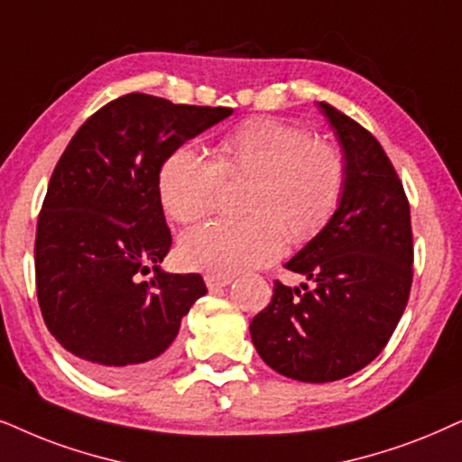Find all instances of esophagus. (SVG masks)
I'll return each mask as SVG.
<instances>
[{"label": "esophagus", "mask_w": 462, "mask_h": 462, "mask_svg": "<svg viewBox=\"0 0 462 462\" xmlns=\"http://www.w3.org/2000/svg\"><path fill=\"white\" fill-rule=\"evenodd\" d=\"M233 275H223V273H206V284L209 291L214 289H223V286L231 284Z\"/></svg>", "instance_id": "1"}]
</instances>
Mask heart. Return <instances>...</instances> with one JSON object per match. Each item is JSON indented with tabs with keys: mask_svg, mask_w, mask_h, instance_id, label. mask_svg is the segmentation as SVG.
Wrapping results in <instances>:
<instances>
[{
	"mask_svg": "<svg viewBox=\"0 0 462 462\" xmlns=\"http://www.w3.org/2000/svg\"><path fill=\"white\" fill-rule=\"evenodd\" d=\"M254 176L250 218H220L187 231L180 259L190 269L231 275L278 259L291 242L303 244L325 229L346 190V163L337 148L314 140L297 125L254 116L226 131L218 159L180 146L159 171L165 212L197 223L218 206L225 178Z\"/></svg>",
	"mask_w": 462,
	"mask_h": 462,
	"instance_id": "heart-1",
	"label": "heart"
}]
</instances>
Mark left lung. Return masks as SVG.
Masks as SVG:
<instances>
[{
  "label": "left lung",
  "instance_id": "1",
  "mask_svg": "<svg viewBox=\"0 0 462 462\" xmlns=\"http://www.w3.org/2000/svg\"><path fill=\"white\" fill-rule=\"evenodd\" d=\"M346 157V190L325 229L286 269L314 286L273 282L250 322L269 367L301 382H333L367 367L403 316L414 278V236L403 182L363 125L320 101Z\"/></svg>",
  "mask_w": 462,
  "mask_h": 462
}]
</instances>
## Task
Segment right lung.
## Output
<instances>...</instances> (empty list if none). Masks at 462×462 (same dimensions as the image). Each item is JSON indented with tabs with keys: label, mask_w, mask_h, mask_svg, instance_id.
<instances>
[{
	"label": "right lung",
	"mask_w": 462,
	"mask_h": 462,
	"mask_svg": "<svg viewBox=\"0 0 462 462\" xmlns=\"http://www.w3.org/2000/svg\"><path fill=\"white\" fill-rule=\"evenodd\" d=\"M231 112L129 93L88 116L59 159L35 231V289L48 331L95 377L161 367L208 292L199 273L159 269L171 248L159 171Z\"/></svg>",
	"instance_id": "right-lung-1"
}]
</instances>
